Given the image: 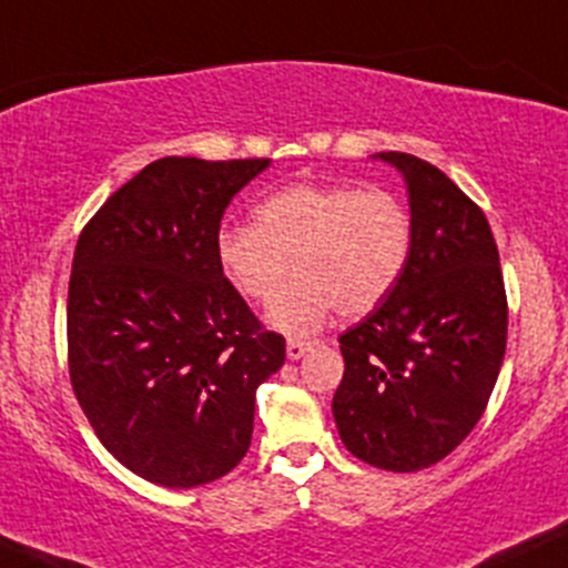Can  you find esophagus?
Returning <instances> with one entry per match:
<instances>
[{
  "mask_svg": "<svg viewBox=\"0 0 568 568\" xmlns=\"http://www.w3.org/2000/svg\"><path fill=\"white\" fill-rule=\"evenodd\" d=\"M313 348L311 341H302V337H291L288 346H285V354H288V359H302L307 352Z\"/></svg>",
  "mask_w": 568,
  "mask_h": 568,
  "instance_id": "esophagus-1",
  "label": "esophagus"
}]
</instances>
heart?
Returning <instances> with one entry per match:
<instances>
[{"label": "heart", "mask_w": 568, "mask_h": 568, "mask_svg": "<svg viewBox=\"0 0 568 568\" xmlns=\"http://www.w3.org/2000/svg\"><path fill=\"white\" fill-rule=\"evenodd\" d=\"M412 250V220L398 197L348 183H296L268 194L255 225L222 227L216 257L233 288L268 302V324L307 332L337 307L365 316L398 283Z\"/></svg>", "instance_id": "heart-1"}]
</instances>
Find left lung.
Here are the masks:
<instances>
[{
	"mask_svg": "<svg viewBox=\"0 0 568 568\" xmlns=\"http://www.w3.org/2000/svg\"><path fill=\"white\" fill-rule=\"evenodd\" d=\"M404 175L412 250L398 283L341 335L346 371L332 398L337 434L357 459L417 473L475 428L506 354L508 305L484 211L443 170L376 153Z\"/></svg>",
	"mask_w": 568,
	"mask_h": 568,
	"instance_id": "left-lung-1",
	"label": "left lung"
}]
</instances>
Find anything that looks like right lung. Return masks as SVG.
Masks as SVG:
<instances>
[{
  "label": "right lung",
  "instance_id": "right-lung-1",
  "mask_svg": "<svg viewBox=\"0 0 568 568\" xmlns=\"http://www.w3.org/2000/svg\"><path fill=\"white\" fill-rule=\"evenodd\" d=\"M268 159L168 156L84 225L68 285V368L95 437L151 484L192 489L244 459L255 390L285 341L216 257L231 200Z\"/></svg>",
  "mask_w": 568,
  "mask_h": 568
}]
</instances>
